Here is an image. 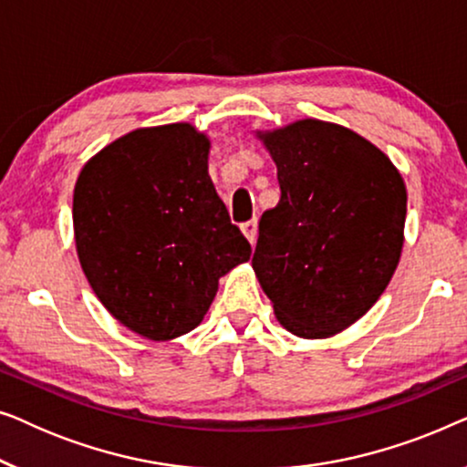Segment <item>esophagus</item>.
<instances>
[{
  "label": "esophagus",
  "instance_id": "34e87169",
  "mask_svg": "<svg viewBox=\"0 0 467 467\" xmlns=\"http://www.w3.org/2000/svg\"><path fill=\"white\" fill-rule=\"evenodd\" d=\"M242 234L246 235V240L251 242V246L254 244V242H257V221H248V223H244V225H242Z\"/></svg>",
  "mask_w": 467,
  "mask_h": 467
}]
</instances>
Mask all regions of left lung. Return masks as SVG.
Here are the masks:
<instances>
[{"mask_svg":"<svg viewBox=\"0 0 467 467\" xmlns=\"http://www.w3.org/2000/svg\"><path fill=\"white\" fill-rule=\"evenodd\" d=\"M278 170L280 202L259 223L253 270L293 336L340 334L379 302L404 248L406 184L348 127L302 119L254 131Z\"/></svg>","mask_w":467,"mask_h":467,"instance_id":"1","label":"left lung"}]
</instances>
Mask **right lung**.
I'll use <instances>...</instances> for the list:
<instances>
[{
	"instance_id": "right-lung-1",
	"label": "right lung",
	"mask_w": 467,
	"mask_h": 467,
	"mask_svg": "<svg viewBox=\"0 0 467 467\" xmlns=\"http://www.w3.org/2000/svg\"><path fill=\"white\" fill-rule=\"evenodd\" d=\"M210 138L191 123L140 127L82 165L74 242L104 308L168 342L203 321L219 278L251 259L208 174Z\"/></svg>"
}]
</instances>
